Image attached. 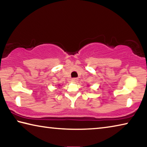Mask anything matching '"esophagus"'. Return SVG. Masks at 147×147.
<instances>
[{"mask_svg": "<svg viewBox=\"0 0 147 147\" xmlns=\"http://www.w3.org/2000/svg\"><path fill=\"white\" fill-rule=\"evenodd\" d=\"M78 80V79L77 78H72V81L73 82H76Z\"/></svg>", "mask_w": 147, "mask_h": 147, "instance_id": "1", "label": "esophagus"}]
</instances>
